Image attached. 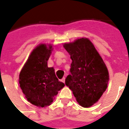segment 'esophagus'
<instances>
[{
  "label": "esophagus",
  "instance_id": "obj_1",
  "mask_svg": "<svg viewBox=\"0 0 129 129\" xmlns=\"http://www.w3.org/2000/svg\"><path fill=\"white\" fill-rule=\"evenodd\" d=\"M62 81L64 83H65V77H63L62 78Z\"/></svg>",
  "mask_w": 129,
  "mask_h": 129
}]
</instances>
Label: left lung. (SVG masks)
<instances>
[{
	"label": "left lung",
	"mask_w": 129,
	"mask_h": 129,
	"mask_svg": "<svg viewBox=\"0 0 129 129\" xmlns=\"http://www.w3.org/2000/svg\"><path fill=\"white\" fill-rule=\"evenodd\" d=\"M72 60L71 74L65 85L72 91L77 102L84 108L96 104L106 91L109 74L106 64L87 38L64 44Z\"/></svg>",
	"instance_id": "left-lung-1"
}]
</instances>
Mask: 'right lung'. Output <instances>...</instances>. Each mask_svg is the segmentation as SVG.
<instances>
[{
    "label": "right lung",
    "mask_w": 129,
    "mask_h": 129,
    "mask_svg": "<svg viewBox=\"0 0 129 129\" xmlns=\"http://www.w3.org/2000/svg\"><path fill=\"white\" fill-rule=\"evenodd\" d=\"M52 51L51 44H39L31 52L19 74V83L25 98L40 108L50 106L64 86L56 77L54 68L47 64Z\"/></svg>",
    "instance_id": "right-lung-1"
}]
</instances>
